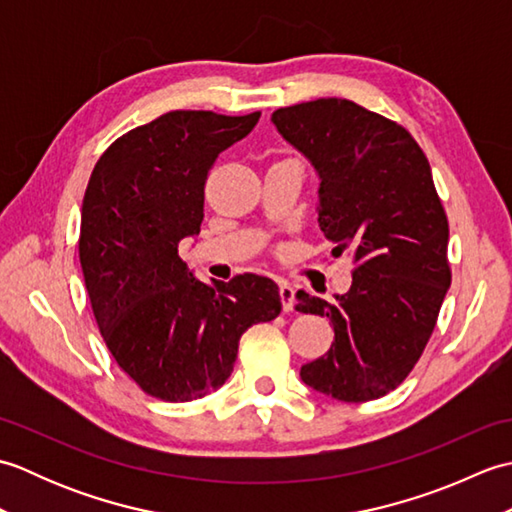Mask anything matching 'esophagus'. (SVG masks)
<instances>
[{
    "mask_svg": "<svg viewBox=\"0 0 512 512\" xmlns=\"http://www.w3.org/2000/svg\"><path fill=\"white\" fill-rule=\"evenodd\" d=\"M279 299H281V308L284 312H290L295 308V288H292L288 281H281L279 284Z\"/></svg>",
    "mask_w": 512,
    "mask_h": 512,
    "instance_id": "1",
    "label": "esophagus"
}]
</instances>
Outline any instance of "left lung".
<instances>
[{
    "label": "left lung",
    "mask_w": 512,
    "mask_h": 512,
    "mask_svg": "<svg viewBox=\"0 0 512 512\" xmlns=\"http://www.w3.org/2000/svg\"><path fill=\"white\" fill-rule=\"evenodd\" d=\"M270 121L319 173V226L332 255L354 259L336 301L297 292V310L328 317L330 352L301 380L343 402L389 394L409 376L451 286L449 222L427 156L405 127L347 99H317Z\"/></svg>",
    "instance_id": "1"
}]
</instances>
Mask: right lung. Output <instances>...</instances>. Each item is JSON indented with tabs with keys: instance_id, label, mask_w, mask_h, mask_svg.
Returning a JSON list of instances; mask_svg holds the SVG:
<instances>
[{
	"instance_id": "right-lung-1",
	"label": "right lung",
	"mask_w": 512,
	"mask_h": 512,
	"mask_svg": "<svg viewBox=\"0 0 512 512\" xmlns=\"http://www.w3.org/2000/svg\"><path fill=\"white\" fill-rule=\"evenodd\" d=\"M259 112L176 110L105 149L81 206L79 257L94 319L118 367L145 391L187 402L231 376L250 325L281 312L273 279L211 288L178 255L200 233L215 158L253 132Z\"/></svg>"
}]
</instances>
